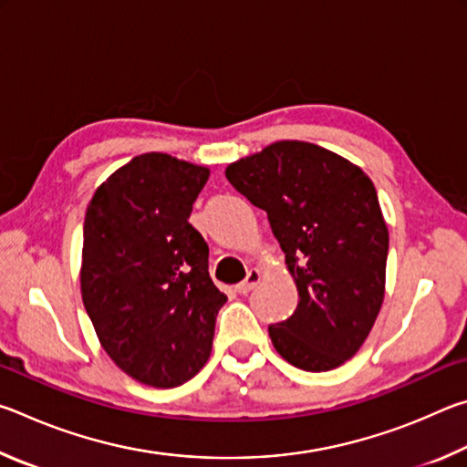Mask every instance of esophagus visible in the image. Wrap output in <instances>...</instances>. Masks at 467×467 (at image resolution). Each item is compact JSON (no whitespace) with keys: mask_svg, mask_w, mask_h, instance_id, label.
Instances as JSON below:
<instances>
[{"mask_svg":"<svg viewBox=\"0 0 467 467\" xmlns=\"http://www.w3.org/2000/svg\"><path fill=\"white\" fill-rule=\"evenodd\" d=\"M259 282H262V272H259L257 267H251L249 274H247V278H244L241 284H236L234 290L239 292V295H247V292H251L253 288H255Z\"/></svg>","mask_w":467,"mask_h":467,"instance_id":"obj_1","label":"esophagus"}]
</instances>
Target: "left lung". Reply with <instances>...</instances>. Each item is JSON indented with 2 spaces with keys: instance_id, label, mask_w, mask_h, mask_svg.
I'll return each instance as SVG.
<instances>
[{
  "instance_id": "1",
  "label": "left lung",
  "mask_w": 467,
  "mask_h": 467,
  "mask_svg": "<svg viewBox=\"0 0 467 467\" xmlns=\"http://www.w3.org/2000/svg\"><path fill=\"white\" fill-rule=\"evenodd\" d=\"M236 192L267 212L298 305L270 326L280 357L321 373L365 344L385 296L389 249L373 181L348 158L311 141L280 140L224 171Z\"/></svg>"
}]
</instances>
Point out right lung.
<instances>
[{
	"mask_svg": "<svg viewBox=\"0 0 467 467\" xmlns=\"http://www.w3.org/2000/svg\"><path fill=\"white\" fill-rule=\"evenodd\" d=\"M208 177L203 164L146 152L102 181L86 208V313L110 360L158 389L200 373L226 303L210 278L208 244L189 224Z\"/></svg>",
	"mask_w": 467,
	"mask_h": 467,
	"instance_id": "add662e5",
	"label": "right lung"
}]
</instances>
